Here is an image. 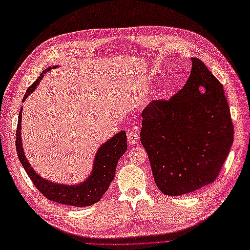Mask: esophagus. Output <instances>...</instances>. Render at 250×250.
Returning a JSON list of instances; mask_svg holds the SVG:
<instances>
[{
    "mask_svg": "<svg viewBox=\"0 0 250 250\" xmlns=\"http://www.w3.org/2000/svg\"><path fill=\"white\" fill-rule=\"evenodd\" d=\"M139 141V136L136 132H131L127 134V142L128 144H131V146H135V144L138 143Z\"/></svg>",
    "mask_w": 250,
    "mask_h": 250,
    "instance_id": "obj_1",
    "label": "esophagus"
}]
</instances>
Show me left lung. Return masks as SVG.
<instances>
[{"label": "left lung", "mask_w": 250, "mask_h": 250, "mask_svg": "<svg viewBox=\"0 0 250 250\" xmlns=\"http://www.w3.org/2000/svg\"><path fill=\"white\" fill-rule=\"evenodd\" d=\"M190 77L169 101L142 111L140 140L157 187L181 196L213 183L233 141L222 84L203 61L191 58Z\"/></svg>", "instance_id": "left-lung-1"}]
</instances>
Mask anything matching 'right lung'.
I'll use <instances>...</instances> for the list:
<instances>
[{
    "label": "right lung",
    "mask_w": 250,
    "mask_h": 250,
    "mask_svg": "<svg viewBox=\"0 0 250 250\" xmlns=\"http://www.w3.org/2000/svg\"><path fill=\"white\" fill-rule=\"evenodd\" d=\"M56 67H58V65L53 66V68ZM51 69L52 66L43 70L36 81L28 88L25 96H23V101H26L28 95L36 89L43 76ZM21 112L22 107L21 108L19 115L17 143L15 144H17V150L21 163L39 192H42V194L52 201L78 208L89 207L100 201L104 192L108 190L111 182L114 179L118 160L127 148L125 132H118L99 147L93 161L92 171L84 182L77 185L60 184L40 176L27 160L21 142Z\"/></svg>",
    "instance_id": "obj_1"
}]
</instances>
